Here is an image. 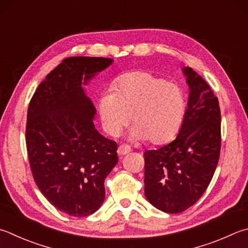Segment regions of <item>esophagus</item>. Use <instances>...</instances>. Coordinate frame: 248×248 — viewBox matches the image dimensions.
<instances>
[{"label": "esophagus", "mask_w": 248, "mask_h": 248, "mask_svg": "<svg viewBox=\"0 0 248 248\" xmlns=\"http://www.w3.org/2000/svg\"><path fill=\"white\" fill-rule=\"evenodd\" d=\"M130 152H131V148H130L128 145H124V144L120 145L118 147V150H117V153H118V155H120V156L128 154V153H130Z\"/></svg>", "instance_id": "obj_1"}]
</instances>
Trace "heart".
I'll use <instances>...</instances> for the list:
<instances>
[{
    "label": "heart",
    "mask_w": 248,
    "mask_h": 248,
    "mask_svg": "<svg viewBox=\"0 0 248 248\" xmlns=\"http://www.w3.org/2000/svg\"><path fill=\"white\" fill-rule=\"evenodd\" d=\"M98 112L110 136H118L132 117V138L160 145L178 132L186 112V96L177 83L150 71H132L115 81L112 92L102 94Z\"/></svg>",
    "instance_id": "heart-1"
}]
</instances>
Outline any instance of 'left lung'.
<instances>
[{
    "instance_id": "8db88e82",
    "label": "left lung",
    "mask_w": 248,
    "mask_h": 248,
    "mask_svg": "<svg viewBox=\"0 0 248 248\" xmlns=\"http://www.w3.org/2000/svg\"><path fill=\"white\" fill-rule=\"evenodd\" d=\"M190 89L181 128L172 142L144 153V192L164 213L179 214L201 199L213 179L221 147L217 96L190 67L182 69Z\"/></svg>"
}]
</instances>
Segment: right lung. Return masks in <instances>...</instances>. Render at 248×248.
I'll use <instances>...</instances> for the list:
<instances>
[{"label": "right lung", "instance_id": "1", "mask_svg": "<svg viewBox=\"0 0 248 248\" xmlns=\"http://www.w3.org/2000/svg\"><path fill=\"white\" fill-rule=\"evenodd\" d=\"M112 62L66 58L40 83L28 107L26 145L34 181L55 208L73 217L100 208L105 179L118 163L117 143L95 129L96 109L83 89Z\"/></svg>", "mask_w": 248, "mask_h": 248}]
</instances>
